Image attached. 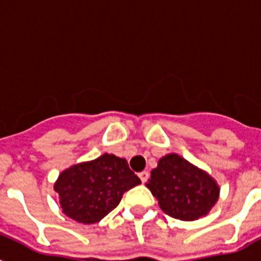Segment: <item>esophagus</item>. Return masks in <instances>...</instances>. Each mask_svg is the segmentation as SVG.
<instances>
[{
  "label": "esophagus",
  "instance_id": "esophagus-1",
  "mask_svg": "<svg viewBox=\"0 0 261 261\" xmlns=\"http://www.w3.org/2000/svg\"><path fill=\"white\" fill-rule=\"evenodd\" d=\"M138 176H140V179H141L142 183H146L147 180H149V172L147 171H142L138 174Z\"/></svg>",
  "mask_w": 261,
  "mask_h": 261
}]
</instances>
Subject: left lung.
Returning <instances> with one entry per match:
<instances>
[{"instance_id":"8db88e82","label":"left lung","mask_w":261,"mask_h":261,"mask_svg":"<svg viewBox=\"0 0 261 261\" xmlns=\"http://www.w3.org/2000/svg\"><path fill=\"white\" fill-rule=\"evenodd\" d=\"M146 186L161 209L181 221H195L208 214L220 193L217 183L206 172L177 154L159 159Z\"/></svg>"}]
</instances>
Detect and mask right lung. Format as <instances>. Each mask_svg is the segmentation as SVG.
<instances>
[{
	"instance_id": "obj_1",
	"label": "right lung",
	"mask_w": 261,
	"mask_h": 261,
	"mask_svg": "<svg viewBox=\"0 0 261 261\" xmlns=\"http://www.w3.org/2000/svg\"><path fill=\"white\" fill-rule=\"evenodd\" d=\"M140 183L125 159L103 154L61 172L55 191L66 216L78 222L95 223L116 208L126 191Z\"/></svg>"
}]
</instances>
